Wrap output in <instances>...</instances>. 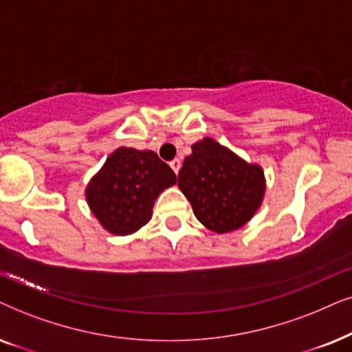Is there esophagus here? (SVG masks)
<instances>
[{"mask_svg": "<svg viewBox=\"0 0 352 352\" xmlns=\"http://www.w3.org/2000/svg\"><path fill=\"white\" fill-rule=\"evenodd\" d=\"M170 167H172L173 172L179 173L180 167H182V161H180V159H173V161H170Z\"/></svg>", "mask_w": 352, "mask_h": 352, "instance_id": "esophagus-1", "label": "esophagus"}]
</instances>
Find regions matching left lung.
Listing matches in <instances>:
<instances>
[{"label": "left lung", "mask_w": 352, "mask_h": 352, "mask_svg": "<svg viewBox=\"0 0 352 352\" xmlns=\"http://www.w3.org/2000/svg\"><path fill=\"white\" fill-rule=\"evenodd\" d=\"M179 188L196 219L215 233L243 227L261 208L265 193L264 170L212 138L191 146L179 172Z\"/></svg>", "instance_id": "left-lung-1"}]
</instances>
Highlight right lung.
Segmentation results:
<instances>
[{"label":"right lung","mask_w":352,"mask_h":352,"mask_svg":"<svg viewBox=\"0 0 352 352\" xmlns=\"http://www.w3.org/2000/svg\"><path fill=\"white\" fill-rule=\"evenodd\" d=\"M175 182V173L154 151L122 146L90 180L85 196L102 228L124 236L149 222L154 201Z\"/></svg>","instance_id":"right-lung-1"}]
</instances>
